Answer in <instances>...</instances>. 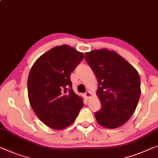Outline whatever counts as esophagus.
Masks as SVG:
<instances>
[{
	"mask_svg": "<svg viewBox=\"0 0 158 158\" xmlns=\"http://www.w3.org/2000/svg\"><path fill=\"white\" fill-rule=\"evenodd\" d=\"M85 97L87 99H89L90 97V92H86L85 93Z\"/></svg>",
	"mask_w": 158,
	"mask_h": 158,
	"instance_id": "34e87169",
	"label": "esophagus"
}]
</instances>
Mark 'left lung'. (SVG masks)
I'll return each instance as SVG.
<instances>
[{
	"label": "left lung",
	"mask_w": 158,
	"mask_h": 158,
	"mask_svg": "<svg viewBox=\"0 0 158 158\" xmlns=\"http://www.w3.org/2000/svg\"><path fill=\"white\" fill-rule=\"evenodd\" d=\"M85 58L98 81L101 108L95 113L97 122L107 128L120 127L136 109L141 93L140 75L123 57L107 49L85 52Z\"/></svg>",
	"instance_id": "1"
}]
</instances>
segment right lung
<instances>
[{
    "label": "right lung",
    "mask_w": 158,
    "mask_h": 158,
    "mask_svg": "<svg viewBox=\"0 0 158 158\" xmlns=\"http://www.w3.org/2000/svg\"><path fill=\"white\" fill-rule=\"evenodd\" d=\"M84 57L83 52L63 45L42 55L30 70V103L38 118L52 129L62 130L73 124L84 106L70 81L71 72Z\"/></svg>",
    "instance_id": "add662e5"
}]
</instances>
